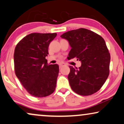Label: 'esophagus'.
Here are the masks:
<instances>
[{
	"mask_svg": "<svg viewBox=\"0 0 124 124\" xmlns=\"http://www.w3.org/2000/svg\"><path fill=\"white\" fill-rule=\"evenodd\" d=\"M65 65V64L64 63H60V64H59V68H62Z\"/></svg>",
	"mask_w": 124,
	"mask_h": 124,
	"instance_id": "1",
	"label": "esophagus"
}]
</instances>
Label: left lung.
<instances>
[{"instance_id":"8db88e82","label":"left lung","mask_w":124,"mask_h":124,"mask_svg":"<svg viewBox=\"0 0 124 124\" xmlns=\"http://www.w3.org/2000/svg\"><path fill=\"white\" fill-rule=\"evenodd\" d=\"M60 37L71 47L68 58L76 57L81 62L78 68L69 66L68 78L72 89L84 96L97 92L109 73L111 56L104 39L84 28L67 31Z\"/></svg>"}]
</instances>
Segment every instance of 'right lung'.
<instances>
[{"label": "right lung", "instance_id": "right-lung-1", "mask_svg": "<svg viewBox=\"0 0 124 124\" xmlns=\"http://www.w3.org/2000/svg\"><path fill=\"white\" fill-rule=\"evenodd\" d=\"M56 33H31L20 40L14 52L15 74L26 91L35 97L48 96L56 86L59 67L47 64L50 42Z\"/></svg>", "mask_w": 124, "mask_h": 124}]
</instances>
